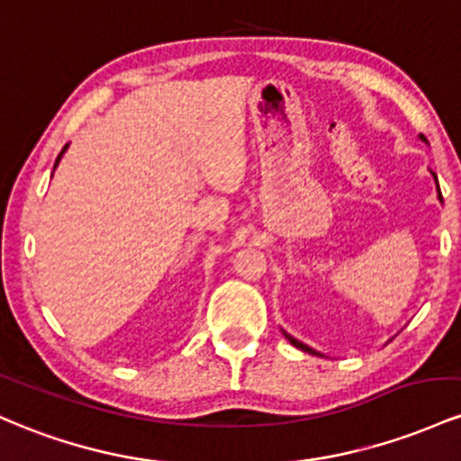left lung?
<instances>
[{"label":"left lung","instance_id":"left-lung-1","mask_svg":"<svg viewBox=\"0 0 461 461\" xmlns=\"http://www.w3.org/2000/svg\"><path fill=\"white\" fill-rule=\"evenodd\" d=\"M420 139H425V137H422V134H420ZM425 141H427V139H425ZM433 178H436V174H433ZM436 183H438V178H436ZM438 194H439V185H438ZM439 200H442V194H439ZM285 338H287V339H289V342H292L294 346H296V348H300V350H304V353H309V355H320V353H318V350L309 348V346H307V344L298 342V339H294V338H292V335H287V333H285Z\"/></svg>","mask_w":461,"mask_h":461}]
</instances>
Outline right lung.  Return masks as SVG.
Returning a JSON list of instances; mask_svg holds the SVG:
<instances>
[{
	"label": "right lung",
	"instance_id": "obj_1",
	"mask_svg": "<svg viewBox=\"0 0 461 461\" xmlns=\"http://www.w3.org/2000/svg\"><path fill=\"white\" fill-rule=\"evenodd\" d=\"M65 149H67V146L63 148V149H60V154H59V158H56V165H59V161H60V157H63V154H65ZM56 165H54V167H56Z\"/></svg>",
	"mask_w": 461,
	"mask_h": 461
}]
</instances>
